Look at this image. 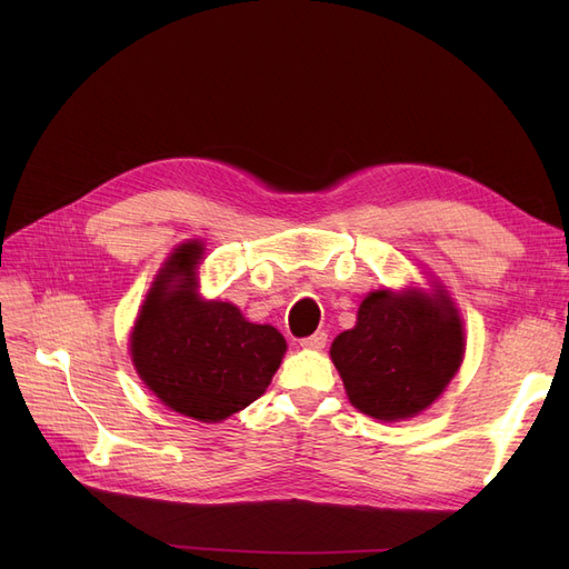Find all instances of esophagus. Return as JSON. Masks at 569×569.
I'll return each instance as SVG.
<instances>
[{"label": "esophagus", "mask_w": 569, "mask_h": 569, "mask_svg": "<svg viewBox=\"0 0 569 569\" xmlns=\"http://www.w3.org/2000/svg\"><path fill=\"white\" fill-rule=\"evenodd\" d=\"M325 343H327V335L325 332H316L311 337H303L301 339V347L303 349H325Z\"/></svg>", "instance_id": "34e87169"}]
</instances>
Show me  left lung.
I'll list each match as a JSON object with an SVG mask.
<instances>
[{
  "label": "left lung",
  "instance_id": "obj_1",
  "mask_svg": "<svg viewBox=\"0 0 569 569\" xmlns=\"http://www.w3.org/2000/svg\"><path fill=\"white\" fill-rule=\"evenodd\" d=\"M462 322L451 301L372 291L353 330L341 332L330 356L351 403L377 420H403L432 406L458 372Z\"/></svg>",
  "mask_w": 569,
  "mask_h": 569
}]
</instances>
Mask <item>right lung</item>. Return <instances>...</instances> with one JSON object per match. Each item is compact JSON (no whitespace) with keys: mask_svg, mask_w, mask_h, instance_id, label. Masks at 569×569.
Masks as SVG:
<instances>
[{"mask_svg":"<svg viewBox=\"0 0 569 569\" xmlns=\"http://www.w3.org/2000/svg\"><path fill=\"white\" fill-rule=\"evenodd\" d=\"M201 253L199 242H189L168 258L130 347L137 372L170 410L220 422L266 391L287 341L274 327L244 320L232 303L197 297Z\"/></svg>","mask_w":569,"mask_h":569,"instance_id":"add662e5","label":"right lung"}]
</instances>
